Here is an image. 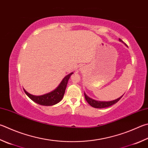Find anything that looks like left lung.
I'll use <instances>...</instances> for the list:
<instances>
[{
	"instance_id": "left-lung-1",
	"label": "left lung",
	"mask_w": 148,
	"mask_h": 148,
	"mask_svg": "<svg viewBox=\"0 0 148 148\" xmlns=\"http://www.w3.org/2000/svg\"><path fill=\"white\" fill-rule=\"evenodd\" d=\"M120 41H122V40L120 39ZM84 95H85V98L86 101H87V103L89 104L90 106L95 107V108H99V109L106 108V107H108L112 106V105H114L116 103H117V102L119 101L123 96H121V97L116 99V100H112V101H96V100H93V99L90 98L89 97H88V96L86 95L85 93H84Z\"/></svg>"
}]
</instances>
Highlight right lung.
<instances>
[{
	"instance_id": "add662e5",
	"label": "right lung",
	"mask_w": 148,
	"mask_h": 148,
	"mask_svg": "<svg viewBox=\"0 0 148 148\" xmlns=\"http://www.w3.org/2000/svg\"><path fill=\"white\" fill-rule=\"evenodd\" d=\"M72 74H73V72L66 76L62 80V82H61L60 85L54 90L46 94V95L41 96H34L29 94L25 89H24V90H25V92L26 94V95L36 103L45 106H53V105L59 103L62 100L65 92L67 83H68L70 77Z\"/></svg>"
}]
</instances>
